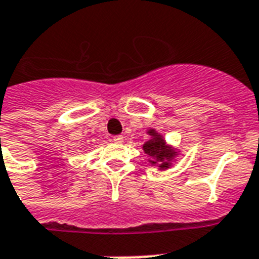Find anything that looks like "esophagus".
Returning <instances> with one entry per match:
<instances>
[{"label":"esophagus","instance_id":"1","mask_svg":"<svg viewBox=\"0 0 259 259\" xmlns=\"http://www.w3.org/2000/svg\"><path fill=\"white\" fill-rule=\"evenodd\" d=\"M112 140L115 143H123V140H124V138L121 135H116V136H113L112 138Z\"/></svg>","mask_w":259,"mask_h":259}]
</instances>
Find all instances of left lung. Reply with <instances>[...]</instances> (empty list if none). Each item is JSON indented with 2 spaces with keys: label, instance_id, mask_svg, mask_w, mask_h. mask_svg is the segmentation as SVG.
Here are the masks:
<instances>
[{
  "label": "left lung",
  "instance_id": "left-lung-1",
  "mask_svg": "<svg viewBox=\"0 0 259 259\" xmlns=\"http://www.w3.org/2000/svg\"><path fill=\"white\" fill-rule=\"evenodd\" d=\"M151 136H152V139H150L147 143H144V146H143V150L146 152L147 155H150L151 158H156L160 163V168L164 169V168H168V162L171 159L174 158V152L172 150H169L168 147L165 146L164 140L162 139V136L156 135V132L154 130H151L148 131ZM152 164H155L156 162H151Z\"/></svg>",
  "mask_w": 259,
  "mask_h": 259
}]
</instances>
